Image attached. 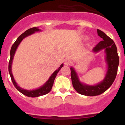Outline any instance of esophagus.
<instances>
[{
  "label": "esophagus",
  "mask_w": 125,
  "mask_h": 125,
  "mask_svg": "<svg viewBox=\"0 0 125 125\" xmlns=\"http://www.w3.org/2000/svg\"><path fill=\"white\" fill-rule=\"evenodd\" d=\"M72 63V61L69 59H66L64 60V64L66 66H69L71 65V64Z\"/></svg>",
  "instance_id": "esophagus-1"
}]
</instances>
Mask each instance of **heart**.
Instances as JSON below:
<instances>
[{
  "label": "heart",
  "mask_w": 125,
  "mask_h": 125,
  "mask_svg": "<svg viewBox=\"0 0 125 125\" xmlns=\"http://www.w3.org/2000/svg\"><path fill=\"white\" fill-rule=\"evenodd\" d=\"M87 39H88V37H87V36H83V37H82V39H83V40H86ZM88 44H89V45L90 44V43H89Z\"/></svg>",
  "instance_id": "heart-1"
}]
</instances>
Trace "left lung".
I'll use <instances>...</instances> for the list:
<instances>
[{"mask_svg": "<svg viewBox=\"0 0 125 125\" xmlns=\"http://www.w3.org/2000/svg\"><path fill=\"white\" fill-rule=\"evenodd\" d=\"M97 32L102 41L94 47L93 52L97 53L104 50L106 54L105 61L107 65V71L103 80L94 85L83 83L79 80L74 68L71 67V76L74 89L81 94L89 96L100 95L111 86L116 78L119 65V56L114 41L100 30L97 29Z\"/></svg>", "mask_w": 125, "mask_h": 125, "instance_id": "left-lung-1", "label": "left lung"}]
</instances>
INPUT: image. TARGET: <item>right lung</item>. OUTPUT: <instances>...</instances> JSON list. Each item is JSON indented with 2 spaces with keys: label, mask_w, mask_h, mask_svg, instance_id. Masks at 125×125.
<instances>
[{
  "label": "right lung",
  "mask_w": 125,
  "mask_h": 125,
  "mask_svg": "<svg viewBox=\"0 0 125 125\" xmlns=\"http://www.w3.org/2000/svg\"><path fill=\"white\" fill-rule=\"evenodd\" d=\"M39 31H41V30L39 29L38 27H32V28H31L27 30L26 31L24 32L23 34H22L17 39V40L15 41V42L14 43V44L12 45V46L11 47L10 52V58L9 62V72L11 80L12 81L14 86L15 87V88L19 91H20V92L22 93L23 94H24V95L27 96L28 97H32V98L44 95V94H46L50 92V91L52 89V87L53 86V84H54V79L56 77V75H57L58 72L60 71V69L63 67V64H61V66L59 67V68L56 69L54 72L52 74L51 76L48 79V80L42 86H41L39 87V88H37V89H32V90H27V89H25L21 88V87L19 86L18 85H17V83L15 82V79L14 78V76H13L12 74V64L13 59H14L15 51L17 50V47H18L19 45L20 44V43L21 42V41L24 38H25L27 36H30V35H31V34H34L36 32Z\"/></svg>",
  "instance_id": "add662e5"
}]
</instances>
